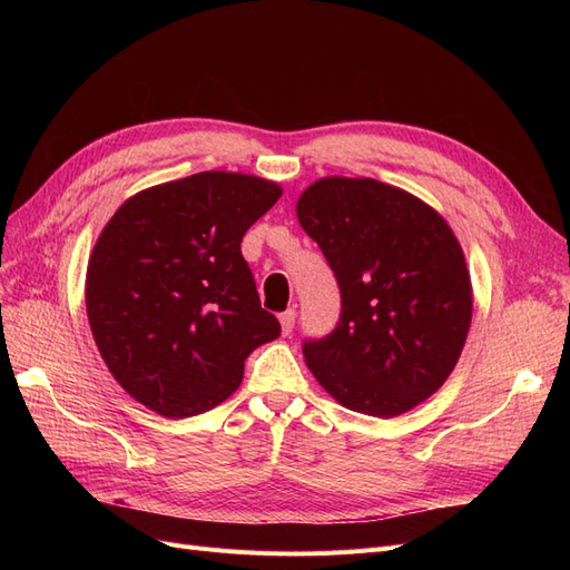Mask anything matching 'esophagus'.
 I'll return each instance as SVG.
<instances>
[{"instance_id": "1", "label": "esophagus", "mask_w": 570, "mask_h": 570, "mask_svg": "<svg viewBox=\"0 0 570 570\" xmlns=\"http://www.w3.org/2000/svg\"><path fill=\"white\" fill-rule=\"evenodd\" d=\"M295 318H297V312L295 308H287V312L281 314V327H283V335H289L292 327H295Z\"/></svg>"}]
</instances>
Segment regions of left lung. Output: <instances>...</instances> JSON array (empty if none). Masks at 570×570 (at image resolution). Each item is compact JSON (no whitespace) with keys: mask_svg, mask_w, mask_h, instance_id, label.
Here are the masks:
<instances>
[{"mask_svg":"<svg viewBox=\"0 0 570 570\" xmlns=\"http://www.w3.org/2000/svg\"><path fill=\"white\" fill-rule=\"evenodd\" d=\"M342 297L331 335L304 340L342 406L392 419L435 394L461 356L473 289L459 239L425 202L373 178H321L297 202Z\"/></svg>","mask_w":570,"mask_h":570,"instance_id":"1","label":"left lung"}]
</instances>
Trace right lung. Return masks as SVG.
Here are the masks:
<instances>
[{"mask_svg":"<svg viewBox=\"0 0 570 570\" xmlns=\"http://www.w3.org/2000/svg\"><path fill=\"white\" fill-rule=\"evenodd\" d=\"M281 195L278 183L204 170L142 189L101 230L85 278L92 337L147 409L187 419L218 406L245 358L281 335L239 249Z\"/></svg>","mask_w":570,"mask_h":570,"instance_id":"obj_1","label":"right lung"}]
</instances>
